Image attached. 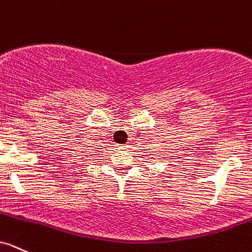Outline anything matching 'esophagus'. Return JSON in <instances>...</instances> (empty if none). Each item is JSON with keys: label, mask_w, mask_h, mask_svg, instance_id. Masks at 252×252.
<instances>
[{"label": "esophagus", "mask_w": 252, "mask_h": 252, "mask_svg": "<svg viewBox=\"0 0 252 252\" xmlns=\"http://www.w3.org/2000/svg\"><path fill=\"white\" fill-rule=\"evenodd\" d=\"M127 146H128V145H123V146H119V148H120V149H127Z\"/></svg>", "instance_id": "esophagus-1"}]
</instances>
